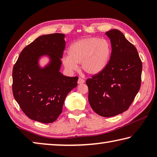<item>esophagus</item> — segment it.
<instances>
[{"label": "esophagus", "instance_id": "34e87169", "mask_svg": "<svg viewBox=\"0 0 157 157\" xmlns=\"http://www.w3.org/2000/svg\"><path fill=\"white\" fill-rule=\"evenodd\" d=\"M84 82H85V80H84V79L79 78L78 79V84H83V83H84Z\"/></svg>", "mask_w": 157, "mask_h": 157}]
</instances>
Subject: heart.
Returning a JSON list of instances; mask_svg holds the SVG:
<instances>
[{
  "label": "heart",
  "mask_w": 157,
  "mask_h": 157,
  "mask_svg": "<svg viewBox=\"0 0 157 157\" xmlns=\"http://www.w3.org/2000/svg\"><path fill=\"white\" fill-rule=\"evenodd\" d=\"M111 43L105 39L87 37L74 42L68 48V55L62 63L69 71L78 69V63L90 75L100 73L107 67L111 55Z\"/></svg>",
  "instance_id": "b5f03b06"
}]
</instances>
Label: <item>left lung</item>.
<instances>
[{
	"label": "left lung",
	"instance_id": "left-lung-1",
	"mask_svg": "<svg viewBox=\"0 0 157 157\" xmlns=\"http://www.w3.org/2000/svg\"><path fill=\"white\" fill-rule=\"evenodd\" d=\"M106 34L112 48L109 62L86 84L92 109L101 116L111 117L128 109L134 101L141 84L142 62L136 47L120 30H111Z\"/></svg>",
	"mask_w": 157,
	"mask_h": 157
}]
</instances>
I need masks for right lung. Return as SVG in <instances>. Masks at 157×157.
I'll use <instances>...</instances> for the list:
<instances>
[{
    "label": "right lung",
    "mask_w": 157,
    "mask_h": 157,
    "mask_svg": "<svg viewBox=\"0 0 157 157\" xmlns=\"http://www.w3.org/2000/svg\"><path fill=\"white\" fill-rule=\"evenodd\" d=\"M64 37L60 33L39 36L23 48L13 68V95L32 120L42 123L56 121L66 95L78 85V77H66L59 72ZM44 55L50 58V62L41 68L38 59Z\"/></svg>",
    "instance_id": "obj_1"
}]
</instances>
